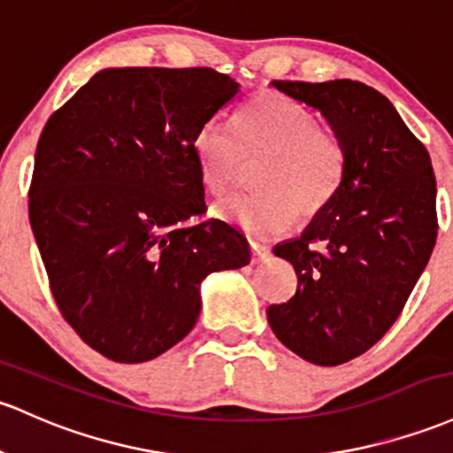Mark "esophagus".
<instances>
[{"instance_id":"1","label":"esophagus","mask_w":453,"mask_h":453,"mask_svg":"<svg viewBox=\"0 0 453 453\" xmlns=\"http://www.w3.org/2000/svg\"><path fill=\"white\" fill-rule=\"evenodd\" d=\"M250 250H251V262L253 265H260V262H265L268 257V253H271V250H268L266 245H260V242H250Z\"/></svg>"}]
</instances>
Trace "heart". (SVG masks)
Segmentation results:
<instances>
[{
    "label": "heart",
    "instance_id": "heart-1",
    "mask_svg": "<svg viewBox=\"0 0 453 453\" xmlns=\"http://www.w3.org/2000/svg\"><path fill=\"white\" fill-rule=\"evenodd\" d=\"M193 150L206 187L230 191L245 161L256 191L234 196L215 208L251 236H280L292 219H314L335 200L348 172L344 139L320 127L314 111L281 94L251 98L234 124L211 118L197 128Z\"/></svg>",
    "mask_w": 453,
    "mask_h": 453
}]
</instances>
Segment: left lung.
<instances>
[{
  "mask_svg": "<svg viewBox=\"0 0 453 453\" xmlns=\"http://www.w3.org/2000/svg\"><path fill=\"white\" fill-rule=\"evenodd\" d=\"M318 109L346 143L340 193L275 256L295 266V296L266 310L283 346L316 365L364 355L391 329L434 250L430 154L374 88L350 79L273 81Z\"/></svg>",
  "mask_w": 453,
  "mask_h": 453,
  "instance_id": "1",
  "label": "left lung"
}]
</instances>
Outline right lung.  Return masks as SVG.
<instances>
[{"label":"right lung","mask_w":453,"mask_h":453,"mask_svg":"<svg viewBox=\"0 0 453 453\" xmlns=\"http://www.w3.org/2000/svg\"><path fill=\"white\" fill-rule=\"evenodd\" d=\"M238 83L212 68H107L44 124L29 223L77 335L143 364L196 326L206 275L250 265L245 236L206 212L193 150Z\"/></svg>","instance_id":"obj_1"}]
</instances>
